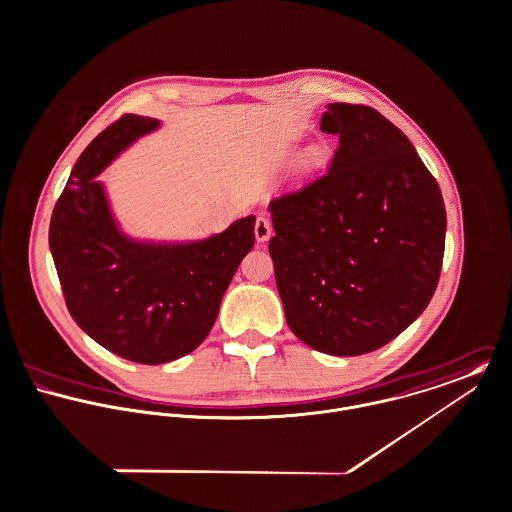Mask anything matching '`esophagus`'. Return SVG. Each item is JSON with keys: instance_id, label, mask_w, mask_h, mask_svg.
<instances>
[{"instance_id": "34e87169", "label": "esophagus", "mask_w": 512, "mask_h": 512, "mask_svg": "<svg viewBox=\"0 0 512 512\" xmlns=\"http://www.w3.org/2000/svg\"><path fill=\"white\" fill-rule=\"evenodd\" d=\"M271 235H273V225H271L269 217L259 215L257 221H255V237H257V241L263 243V241H267Z\"/></svg>"}]
</instances>
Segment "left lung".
Wrapping results in <instances>:
<instances>
[{"instance_id": "1", "label": "left lung", "mask_w": 512, "mask_h": 512, "mask_svg": "<svg viewBox=\"0 0 512 512\" xmlns=\"http://www.w3.org/2000/svg\"><path fill=\"white\" fill-rule=\"evenodd\" d=\"M326 172L275 198L269 253L285 316L332 356L382 348L429 305L443 263L441 190L408 136L376 108L328 104Z\"/></svg>"}]
</instances>
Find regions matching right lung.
Segmentation results:
<instances>
[{
  "label": "right lung",
  "mask_w": 512,
  "mask_h": 512,
  "mask_svg": "<svg viewBox=\"0 0 512 512\" xmlns=\"http://www.w3.org/2000/svg\"><path fill=\"white\" fill-rule=\"evenodd\" d=\"M156 118L124 114L79 156L57 200L49 247L75 322L112 354L164 364L196 350L209 334L241 259L255 243V215L194 243L126 237L95 178Z\"/></svg>",
  "instance_id": "add662e5"
}]
</instances>
